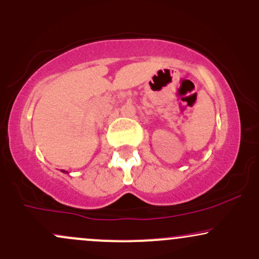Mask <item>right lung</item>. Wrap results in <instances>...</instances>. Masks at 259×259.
Returning a JSON list of instances; mask_svg holds the SVG:
<instances>
[{
  "label": "right lung",
  "instance_id": "right-lung-1",
  "mask_svg": "<svg viewBox=\"0 0 259 259\" xmlns=\"http://www.w3.org/2000/svg\"><path fill=\"white\" fill-rule=\"evenodd\" d=\"M63 172H65V171H63Z\"/></svg>",
  "mask_w": 259,
  "mask_h": 259
}]
</instances>
